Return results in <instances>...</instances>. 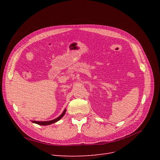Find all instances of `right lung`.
I'll use <instances>...</instances> for the list:
<instances>
[{
    "label": "right lung",
    "mask_w": 160,
    "mask_h": 160,
    "mask_svg": "<svg viewBox=\"0 0 160 160\" xmlns=\"http://www.w3.org/2000/svg\"><path fill=\"white\" fill-rule=\"evenodd\" d=\"M66 112V109H65L63 112L58 117H57L56 119H54L53 120H51V121H32V122H33V123H36V124H38L39 125H43V126H46V125H49V124H51L52 123H54V122H56L57 121H58L59 120H60L62 117L64 116L65 113Z\"/></svg>",
    "instance_id": "1"
}]
</instances>
